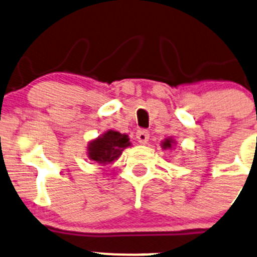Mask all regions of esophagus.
<instances>
[{"mask_svg":"<svg viewBox=\"0 0 257 257\" xmlns=\"http://www.w3.org/2000/svg\"><path fill=\"white\" fill-rule=\"evenodd\" d=\"M149 137H150V134H149V132L145 131V129H140V131L137 132V139L140 144L148 143Z\"/></svg>","mask_w":257,"mask_h":257,"instance_id":"34e87169","label":"esophagus"}]
</instances>
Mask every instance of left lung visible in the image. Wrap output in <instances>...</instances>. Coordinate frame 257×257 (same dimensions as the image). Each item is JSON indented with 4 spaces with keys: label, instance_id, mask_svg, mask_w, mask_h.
Listing matches in <instances>:
<instances>
[{
    "label": "left lung",
    "instance_id": "obj_1",
    "mask_svg": "<svg viewBox=\"0 0 257 257\" xmlns=\"http://www.w3.org/2000/svg\"><path fill=\"white\" fill-rule=\"evenodd\" d=\"M174 143L176 142H174L172 138H167V139H165L162 143H161V146H162L163 149H172V146H173Z\"/></svg>",
    "mask_w": 257,
    "mask_h": 257
}]
</instances>
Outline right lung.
<instances>
[{"instance_id": "right-lung-1", "label": "right lung", "mask_w": 257, "mask_h": 257, "mask_svg": "<svg viewBox=\"0 0 257 257\" xmlns=\"http://www.w3.org/2000/svg\"><path fill=\"white\" fill-rule=\"evenodd\" d=\"M128 146H131L128 135L109 129L89 143L87 157L96 163L107 165L118 160L124 149Z\"/></svg>"}]
</instances>
